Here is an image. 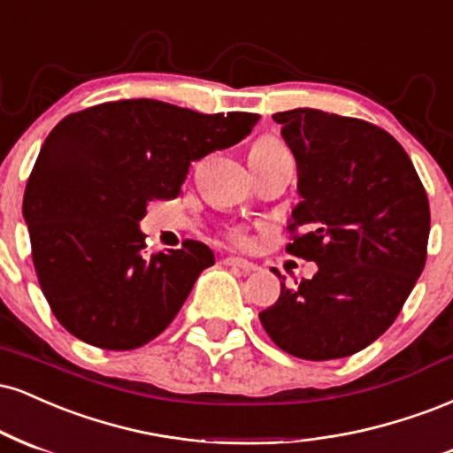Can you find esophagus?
Masks as SVG:
<instances>
[{"label":"esophagus","mask_w":453,"mask_h":453,"mask_svg":"<svg viewBox=\"0 0 453 453\" xmlns=\"http://www.w3.org/2000/svg\"><path fill=\"white\" fill-rule=\"evenodd\" d=\"M225 265H226V267H233V269L243 271V273H252V271L258 269L257 265L250 263V260L242 258V257H226V258H225Z\"/></svg>","instance_id":"34e87169"}]
</instances>
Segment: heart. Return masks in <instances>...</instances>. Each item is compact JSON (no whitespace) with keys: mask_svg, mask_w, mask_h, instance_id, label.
Listing matches in <instances>:
<instances>
[{"mask_svg":"<svg viewBox=\"0 0 453 453\" xmlns=\"http://www.w3.org/2000/svg\"><path fill=\"white\" fill-rule=\"evenodd\" d=\"M284 143L280 140H275V137H263V140H258L254 143L252 148H250V154H257V152H275V150H284ZM235 239L237 242H246V237L242 235V233H235Z\"/></svg>","mask_w":453,"mask_h":453,"instance_id":"heart-1","label":"heart"}]
</instances>
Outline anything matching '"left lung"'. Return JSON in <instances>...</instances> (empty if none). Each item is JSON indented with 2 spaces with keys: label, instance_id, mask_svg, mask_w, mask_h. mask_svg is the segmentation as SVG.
<instances>
[{
  "label": "left lung",
  "instance_id": "1",
  "mask_svg": "<svg viewBox=\"0 0 453 453\" xmlns=\"http://www.w3.org/2000/svg\"><path fill=\"white\" fill-rule=\"evenodd\" d=\"M273 120L299 173L286 250L313 260L318 273L296 288L281 281L260 324L296 358L352 356L390 328L422 275L426 190L401 143L371 122L311 108Z\"/></svg>",
  "mask_w": 453,
  "mask_h": 453
}]
</instances>
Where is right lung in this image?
<instances>
[{
    "instance_id": "obj_1",
    "label": "right lung",
    "mask_w": 453,
    "mask_h": 453,
    "mask_svg": "<svg viewBox=\"0 0 453 453\" xmlns=\"http://www.w3.org/2000/svg\"><path fill=\"white\" fill-rule=\"evenodd\" d=\"M258 119L122 99L58 122L27 180L23 216L42 292L65 331L101 349H135L172 324L214 252L186 239L143 257L148 201L178 196L190 163L235 146Z\"/></svg>"
}]
</instances>
